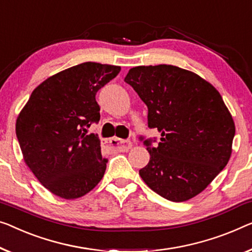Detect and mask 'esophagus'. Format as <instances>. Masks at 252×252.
<instances>
[{
	"label": "esophagus",
	"mask_w": 252,
	"mask_h": 252,
	"mask_svg": "<svg viewBox=\"0 0 252 252\" xmlns=\"http://www.w3.org/2000/svg\"><path fill=\"white\" fill-rule=\"evenodd\" d=\"M112 147L120 150V152H126L132 147V142L130 140H123V139L113 138L110 140Z\"/></svg>",
	"instance_id": "34e87169"
}]
</instances>
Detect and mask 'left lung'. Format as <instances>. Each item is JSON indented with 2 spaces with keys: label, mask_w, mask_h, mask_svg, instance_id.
I'll list each match as a JSON object with an SVG mask.
<instances>
[{
  "label": "left lung",
  "mask_w": 252,
  "mask_h": 252,
  "mask_svg": "<svg viewBox=\"0 0 252 252\" xmlns=\"http://www.w3.org/2000/svg\"><path fill=\"white\" fill-rule=\"evenodd\" d=\"M125 81L148 107V127L156 140L140 137L150 154L139 171L150 189L180 202L205 190L231 157L235 126L222 96L198 74L179 66L141 65Z\"/></svg>",
  "instance_id": "8db88e82"
}]
</instances>
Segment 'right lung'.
Listing matches in <instances>:
<instances>
[{"instance_id": "obj_1", "label": "right lung", "mask_w": 252, "mask_h": 252, "mask_svg": "<svg viewBox=\"0 0 252 252\" xmlns=\"http://www.w3.org/2000/svg\"><path fill=\"white\" fill-rule=\"evenodd\" d=\"M120 70L95 62L63 70L33 89L19 114L16 133L25 162L55 196H85L104 176L100 140L86 127L99 121L96 94Z\"/></svg>"}]
</instances>
